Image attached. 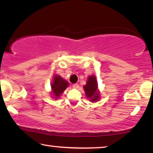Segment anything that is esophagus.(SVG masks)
<instances>
[{"label":"esophagus","instance_id":"34e87169","mask_svg":"<svg viewBox=\"0 0 153 153\" xmlns=\"http://www.w3.org/2000/svg\"><path fill=\"white\" fill-rule=\"evenodd\" d=\"M73 86V88H79V84H73V86Z\"/></svg>","mask_w":153,"mask_h":153}]
</instances>
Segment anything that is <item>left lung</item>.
I'll return each mask as SVG.
<instances>
[{"mask_svg": "<svg viewBox=\"0 0 153 153\" xmlns=\"http://www.w3.org/2000/svg\"><path fill=\"white\" fill-rule=\"evenodd\" d=\"M84 90L87 98L90 101L96 102L99 99V92H98L97 80L94 75L88 77L86 84L84 86Z\"/></svg>", "mask_w": 153, "mask_h": 153, "instance_id": "left-lung-1", "label": "left lung"}]
</instances>
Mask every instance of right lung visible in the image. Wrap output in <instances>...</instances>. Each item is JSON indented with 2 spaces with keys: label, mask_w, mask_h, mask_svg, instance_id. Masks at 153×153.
Returning <instances> with one entry per match:
<instances>
[{
  "label": "right lung",
  "mask_w": 153,
  "mask_h": 153,
  "mask_svg": "<svg viewBox=\"0 0 153 153\" xmlns=\"http://www.w3.org/2000/svg\"><path fill=\"white\" fill-rule=\"evenodd\" d=\"M69 82L65 79L62 78L60 76L55 75L54 76L53 83L51 84L52 93H53L55 99L60 97L61 94L69 86Z\"/></svg>",
  "instance_id": "add662e5"
}]
</instances>
